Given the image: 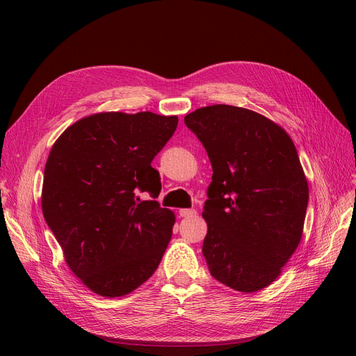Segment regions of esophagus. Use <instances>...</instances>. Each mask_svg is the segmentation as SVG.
Returning <instances> with one entry per match:
<instances>
[{
  "instance_id": "esophagus-1",
  "label": "esophagus",
  "mask_w": 356,
  "mask_h": 356,
  "mask_svg": "<svg viewBox=\"0 0 356 356\" xmlns=\"http://www.w3.org/2000/svg\"><path fill=\"white\" fill-rule=\"evenodd\" d=\"M179 213L181 218H192V216H196L197 212L195 209H180Z\"/></svg>"
}]
</instances>
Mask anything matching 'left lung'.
<instances>
[{"label":"left lung","instance_id":"8db88e82","mask_svg":"<svg viewBox=\"0 0 356 356\" xmlns=\"http://www.w3.org/2000/svg\"><path fill=\"white\" fill-rule=\"evenodd\" d=\"M213 175L202 212L203 257L213 278L241 293L268 287L302 241L309 184L283 127L255 111L212 105L184 117Z\"/></svg>","mask_w":356,"mask_h":356}]
</instances>
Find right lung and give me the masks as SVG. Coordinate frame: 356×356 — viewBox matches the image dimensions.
Segmentation results:
<instances>
[{
	"label": "right lung",
	"mask_w": 356,
	"mask_h": 356,
	"mask_svg": "<svg viewBox=\"0 0 356 356\" xmlns=\"http://www.w3.org/2000/svg\"><path fill=\"white\" fill-rule=\"evenodd\" d=\"M179 118L154 112H98L67 127L44 167L42 209L72 273L93 293L114 298L157 270L176 216L157 200L153 159Z\"/></svg>",
	"instance_id": "add662e5"
}]
</instances>
